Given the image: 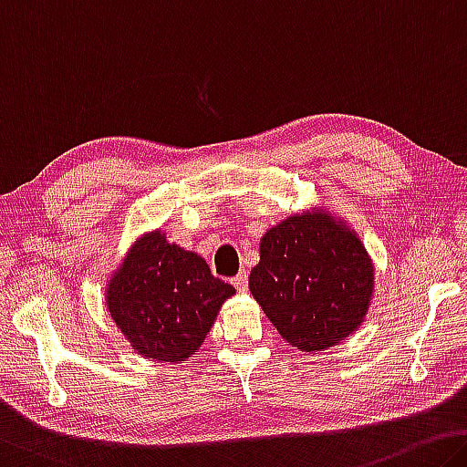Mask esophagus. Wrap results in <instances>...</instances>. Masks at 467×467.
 <instances>
[{
	"mask_svg": "<svg viewBox=\"0 0 467 467\" xmlns=\"http://www.w3.org/2000/svg\"><path fill=\"white\" fill-rule=\"evenodd\" d=\"M233 285L239 293H245L247 286H249V278H247V272H239L236 276L233 278Z\"/></svg>",
	"mask_w": 467,
	"mask_h": 467,
	"instance_id": "1",
	"label": "esophagus"
}]
</instances>
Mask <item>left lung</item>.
<instances>
[{
    "instance_id": "obj_1",
    "label": "left lung",
    "mask_w": 467,
    "mask_h": 467,
    "mask_svg": "<svg viewBox=\"0 0 467 467\" xmlns=\"http://www.w3.org/2000/svg\"><path fill=\"white\" fill-rule=\"evenodd\" d=\"M374 283L372 257L359 234L317 205L265 231L249 291L288 345L316 353L361 327Z\"/></svg>"
}]
</instances>
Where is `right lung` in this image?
Returning a JSON list of instances; mask_svg holds the SVG:
<instances>
[{"instance_id":"1","label":"right lung","mask_w":467,"mask_h":467,"mask_svg":"<svg viewBox=\"0 0 467 467\" xmlns=\"http://www.w3.org/2000/svg\"><path fill=\"white\" fill-rule=\"evenodd\" d=\"M233 295L202 255L155 228L139 234L109 274L106 306L135 353L158 364H182L203 345Z\"/></svg>"}]
</instances>
